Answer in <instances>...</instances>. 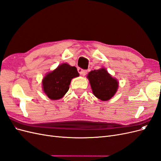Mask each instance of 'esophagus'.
<instances>
[{
	"instance_id": "esophagus-1",
	"label": "esophagus",
	"mask_w": 161,
	"mask_h": 161,
	"mask_svg": "<svg viewBox=\"0 0 161 161\" xmlns=\"http://www.w3.org/2000/svg\"><path fill=\"white\" fill-rule=\"evenodd\" d=\"M78 71H79V72L80 73V75L82 76H85L87 74V70L82 69L80 68H79V69H78Z\"/></svg>"
}]
</instances>
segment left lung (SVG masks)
Listing matches in <instances>:
<instances>
[{
    "label": "left lung",
    "mask_w": 161,
    "mask_h": 161,
    "mask_svg": "<svg viewBox=\"0 0 161 161\" xmlns=\"http://www.w3.org/2000/svg\"><path fill=\"white\" fill-rule=\"evenodd\" d=\"M93 95L101 101H108L118 91L119 82L105 68L91 70L87 75Z\"/></svg>",
    "instance_id": "left-lung-1"
}]
</instances>
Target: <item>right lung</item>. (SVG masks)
Returning a JSON list of instances; mask_svg holds the SVG:
<instances>
[{
    "mask_svg": "<svg viewBox=\"0 0 161 161\" xmlns=\"http://www.w3.org/2000/svg\"><path fill=\"white\" fill-rule=\"evenodd\" d=\"M79 76L75 66L63 63L55 70L47 73L42 80V89L48 98L58 100L62 98L69 89L73 78Z\"/></svg>",
    "mask_w": 161,
    "mask_h": 161,
    "instance_id": "right-lung-1",
    "label": "right lung"
}]
</instances>
